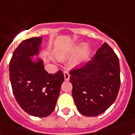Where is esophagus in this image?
<instances>
[{
    "label": "esophagus",
    "instance_id": "1",
    "mask_svg": "<svg viewBox=\"0 0 135 135\" xmlns=\"http://www.w3.org/2000/svg\"><path fill=\"white\" fill-rule=\"evenodd\" d=\"M64 79H65L66 81H69L70 78L69 73L68 71H64Z\"/></svg>",
    "mask_w": 135,
    "mask_h": 135
}]
</instances>
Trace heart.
I'll return each instance as SVG.
<instances>
[{"instance_id": "obj_1", "label": "heart", "mask_w": 135, "mask_h": 135, "mask_svg": "<svg viewBox=\"0 0 135 135\" xmlns=\"http://www.w3.org/2000/svg\"><path fill=\"white\" fill-rule=\"evenodd\" d=\"M79 47H72V48H70L69 49H68L67 51H65L62 52V53H61V54H59V56L61 59H64L66 57H67L69 55H71V54H74L75 52L79 49ZM81 62V58H76L74 59V60L72 61V65L73 66H78L79 64H80V63Z\"/></svg>"}]
</instances>
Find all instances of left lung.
Returning a JSON list of instances; mask_svg holds the SVG:
<instances>
[{
	"mask_svg": "<svg viewBox=\"0 0 135 135\" xmlns=\"http://www.w3.org/2000/svg\"><path fill=\"white\" fill-rule=\"evenodd\" d=\"M72 96L77 109L85 116L104 113L117 98L120 86V62L106 42L92 60L70 71Z\"/></svg>",
	"mask_w": 135,
	"mask_h": 135,
	"instance_id": "1",
	"label": "left lung"
}]
</instances>
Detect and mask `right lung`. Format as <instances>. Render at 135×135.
<instances>
[{
  "label": "right lung",
  "instance_id": "right-lung-1",
  "mask_svg": "<svg viewBox=\"0 0 135 135\" xmlns=\"http://www.w3.org/2000/svg\"><path fill=\"white\" fill-rule=\"evenodd\" d=\"M42 37L22 41L15 49L9 64L10 80L15 99L30 115L44 118L54 111L64 76L62 71L48 74L43 61L30 57L39 53Z\"/></svg>",
  "mask_w": 135,
  "mask_h": 135
}]
</instances>
